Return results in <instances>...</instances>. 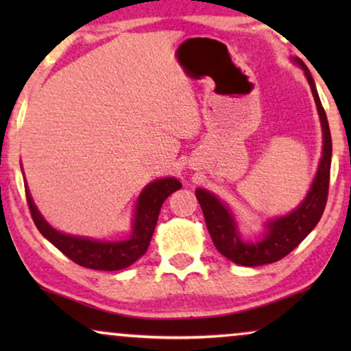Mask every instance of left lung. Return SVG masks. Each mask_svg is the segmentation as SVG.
Returning a JSON list of instances; mask_svg holds the SVG:
<instances>
[{"label": "left lung", "instance_id": "8db88e82", "mask_svg": "<svg viewBox=\"0 0 351 351\" xmlns=\"http://www.w3.org/2000/svg\"><path fill=\"white\" fill-rule=\"evenodd\" d=\"M292 62L305 71L319 114L321 131H323V152H321L318 171H316L308 193L302 199V203L289 214L268 220L262 237L256 241L254 239L246 241L239 233L237 219L227 204L208 190L196 189L195 191L201 209H203L206 227L209 230L214 246L223 257L243 267L265 265V263L278 262L280 258L286 257L316 227L324 213L326 201H328L330 158H332V141H330L328 117L321 105L310 70L299 57H292Z\"/></svg>", "mask_w": 351, "mask_h": 351}]
</instances>
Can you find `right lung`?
<instances>
[{
    "label": "right lung",
    "mask_w": 351,
    "mask_h": 351,
    "mask_svg": "<svg viewBox=\"0 0 351 351\" xmlns=\"http://www.w3.org/2000/svg\"><path fill=\"white\" fill-rule=\"evenodd\" d=\"M180 186L182 184L176 177H165V179L150 182L136 201L131 237L123 241H104V239L62 233L43 217L36 204L33 203L28 186H25V193L33 222L47 241L54 244L60 252H64L66 257L81 267L93 268V270L117 271L132 265L147 252L162 203Z\"/></svg>",
    "instance_id": "add662e5"
}]
</instances>
